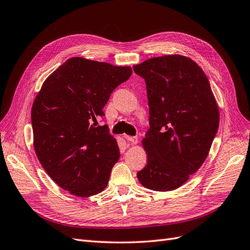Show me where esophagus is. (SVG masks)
Returning <instances> with one entry per match:
<instances>
[{
    "label": "esophagus",
    "mask_w": 250,
    "mask_h": 250,
    "mask_svg": "<svg viewBox=\"0 0 250 250\" xmlns=\"http://www.w3.org/2000/svg\"><path fill=\"white\" fill-rule=\"evenodd\" d=\"M124 137L128 142H131L132 144H137L138 143V138L137 137H131V136H127V135H125Z\"/></svg>",
    "instance_id": "1"
}]
</instances>
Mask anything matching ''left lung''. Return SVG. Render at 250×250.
I'll return each mask as SVG.
<instances>
[{"mask_svg": "<svg viewBox=\"0 0 250 250\" xmlns=\"http://www.w3.org/2000/svg\"><path fill=\"white\" fill-rule=\"evenodd\" d=\"M133 69L146 83L150 125L138 180L155 191L177 189L208 156L219 125L217 102L205 73L184 55L152 58Z\"/></svg>", "mask_w": 250, "mask_h": 250, "instance_id": "1", "label": "left lung"}]
</instances>
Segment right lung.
Masks as SVG:
<instances>
[{"instance_id": "right-lung-1", "label": "right lung", "mask_w": 250, "mask_h": 250, "mask_svg": "<svg viewBox=\"0 0 250 250\" xmlns=\"http://www.w3.org/2000/svg\"><path fill=\"white\" fill-rule=\"evenodd\" d=\"M127 66L71 58L46 78L32 107L34 148L60 188L80 198L103 191L120 156L104 116L110 95L132 75Z\"/></svg>"}]
</instances>
